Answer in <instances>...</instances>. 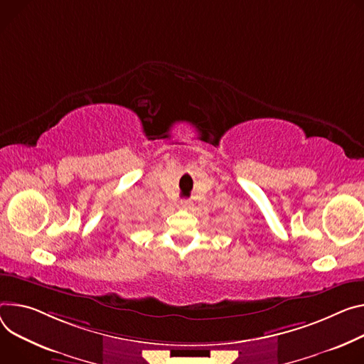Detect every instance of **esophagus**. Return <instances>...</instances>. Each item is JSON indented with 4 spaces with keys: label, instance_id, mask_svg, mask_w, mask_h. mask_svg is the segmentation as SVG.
Returning a JSON list of instances; mask_svg holds the SVG:
<instances>
[{
    "label": "esophagus",
    "instance_id": "1",
    "mask_svg": "<svg viewBox=\"0 0 364 364\" xmlns=\"http://www.w3.org/2000/svg\"><path fill=\"white\" fill-rule=\"evenodd\" d=\"M180 208H183V209L190 208V202H188V200H181V202H180Z\"/></svg>",
    "mask_w": 364,
    "mask_h": 364
}]
</instances>
